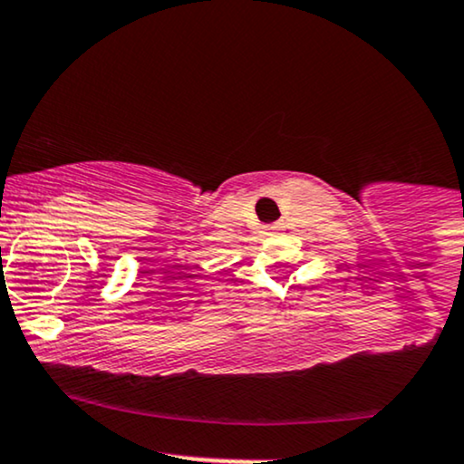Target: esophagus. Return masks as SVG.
Instances as JSON below:
<instances>
[{
	"label": "esophagus",
	"instance_id": "esophagus-1",
	"mask_svg": "<svg viewBox=\"0 0 464 464\" xmlns=\"http://www.w3.org/2000/svg\"><path fill=\"white\" fill-rule=\"evenodd\" d=\"M277 228H279V227H277V224H275V227H271V231H277Z\"/></svg>",
	"mask_w": 464,
	"mask_h": 464
}]
</instances>
